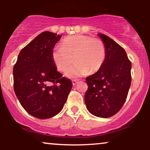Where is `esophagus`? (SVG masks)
<instances>
[{
  "label": "esophagus",
  "mask_w": 150,
  "mask_h": 150,
  "mask_svg": "<svg viewBox=\"0 0 150 150\" xmlns=\"http://www.w3.org/2000/svg\"><path fill=\"white\" fill-rule=\"evenodd\" d=\"M78 82V80H73V85H75Z\"/></svg>",
  "instance_id": "obj_1"
}]
</instances>
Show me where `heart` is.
Returning <instances> with one entry per match:
<instances>
[{
	"label": "heart",
	"mask_w": 150,
	"mask_h": 150,
	"mask_svg": "<svg viewBox=\"0 0 150 150\" xmlns=\"http://www.w3.org/2000/svg\"><path fill=\"white\" fill-rule=\"evenodd\" d=\"M106 56L104 44L99 39L85 35H74L65 38L61 47L52 52V60L58 71L67 73L69 77L81 76L97 73L102 68Z\"/></svg>",
	"instance_id": "obj_1"
}]
</instances>
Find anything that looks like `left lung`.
<instances>
[{"mask_svg":"<svg viewBox=\"0 0 150 150\" xmlns=\"http://www.w3.org/2000/svg\"><path fill=\"white\" fill-rule=\"evenodd\" d=\"M106 50V60L99 71L86 77L88 89L85 101L94 116L109 118L124 104L131 84V62L119 44L99 34Z\"/></svg>","mask_w":150,"mask_h":150,"instance_id":"8db88e82","label":"left lung"}]
</instances>
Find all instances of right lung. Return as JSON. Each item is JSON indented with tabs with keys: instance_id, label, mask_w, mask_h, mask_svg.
<instances>
[{
	"instance_id": "obj_1",
	"label": "right lung",
	"mask_w": 150,
	"mask_h": 150,
	"mask_svg": "<svg viewBox=\"0 0 150 150\" xmlns=\"http://www.w3.org/2000/svg\"><path fill=\"white\" fill-rule=\"evenodd\" d=\"M61 35L44 32L21 50L13 68L14 90L27 113L46 119L61 112L73 87L52 60Z\"/></svg>"
}]
</instances>
